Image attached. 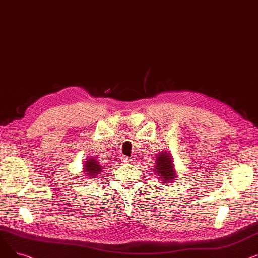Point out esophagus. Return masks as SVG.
<instances>
[{"mask_svg":"<svg viewBox=\"0 0 258 258\" xmlns=\"http://www.w3.org/2000/svg\"><path fill=\"white\" fill-rule=\"evenodd\" d=\"M131 161H132V159L128 157H125V156L121 157V162H123V163H130Z\"/></svg>","mask_w":258,"mask_h":258,"instance_id":"34e87169","label":"esophagus"}]
</instances>
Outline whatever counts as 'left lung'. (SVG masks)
Returning <instances> with one entry per match:
<instances>
[{"instance_id":"1","label":"left lung","mask_w":258,"mask_h":258,"mask_svg":"<svg viewBox=\"0 0 258 258\" xmlns=\"http://www.w3.org/2000/svg\"><path fill=\"white\" fill-rule=\"evenodd\" d=\"M156 173L159 174V177L163 180L165 183L173 182L177 177V174L173 171V164L170 155L168 153L159 154L157 163H156Z\"/></svg>"}]
</instances>
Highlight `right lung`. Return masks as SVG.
<instances>
[{
	"label": "right lung",
	"mask_w": 258,
	"mask_h": 258,
	"mask_svg": "<svg viewBox=\"0 0 258 258\" xmlns=\"http://www.w3.org/2000/svg\"><path fill=\"white\" fill-rule=\"evenodd\" d=\"M87 164L85 165V173L89 174V177H93L95 174H99L102 170V167L98 164V162L94 159H89Z\"/></svg>",
	"instance_id": "right-lung-1"
}]
</instances>
